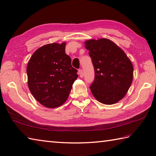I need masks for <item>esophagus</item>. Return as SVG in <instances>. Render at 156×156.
Wrapping results in <instances>:
<instances>
[{
  "label": "esophagus",
  "instance_id": "obj_1",
  "mask_svg": "<svg viewBox=\"0 0 156 156\" xmlns=\"http://www.w3.org/2000/svg\"><path fill=\"white\" fill-rule=\"evenodd\" d=\"M78 74L80 76V77L83 78L84 76V73H83V69H79L78 70Z\"/></svg>",
  "mask_w": 156,
  "mask_h": 156
}]
</instances>
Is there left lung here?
I'll list each match as a JSON object with an SVG mask.
<instances>
[{
	"label": "left lung",
	"instance_id": "8db88e82",
	"mask_svg": "<svg viewBox=\"0 0 156 156\" xmlns=\"http://www.w3.org/2000/svg\"><path fill=\"white\" fill-rule=\"evenodd\" d=\"M95 70L90 89L100 102L111 105L126 95L133 80L134 67L123 50L110 39L84 42Z\"/></svg>",
	"mask_w": 156,
	"mask_h": 156
}]
</instances>
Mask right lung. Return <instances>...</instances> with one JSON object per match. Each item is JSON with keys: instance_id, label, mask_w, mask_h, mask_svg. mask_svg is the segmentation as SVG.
I'll list each match as a JSON object with an SVG mask.
<instances>
[{"instance_id": "add662e5", "label": "right lung", "mask_w": 156, "mask_h": 156, "mask_svg": "<svg viewBox=\"0 0 156 156\" xmlns=\"http://www.w3.org/2000/svg\"><path fill=\"white\" fill-rule=\"evenodd\" d=\"M66 42L44 45L37 50L28 63V86L41 105L49 108L61 106L69 97L77 69L66 53Z\"/></svg>"}]
</instances>
